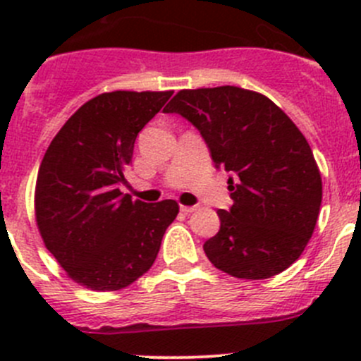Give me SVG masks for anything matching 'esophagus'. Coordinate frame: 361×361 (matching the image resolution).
I'll return each mask as SVG.
<instances>
[{
	"mask_svg": "<svg viewBox=\"0 0 361 361\" xmlns=\"http://www.w3.org/2000/svg\"><path fill=\"white\" fill-rule=\"evenodd\" d=\"M180 209L183 211V213L190 214V213H194V211H197V206H183V204H181Z\"/></svg>",
	"mask_w": 361,
	"mask_h": 361,
	"instance_id": "obj_1",
	"label": "esophagus"
}]
</instances>
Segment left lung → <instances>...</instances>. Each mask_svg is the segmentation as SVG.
Masks as SVG:
<instances>
[{"label":"left lung","instance_id":"left-lung-1","mask_svg":"<svg viewBox=\"0 0 361 361\" xmlns=\"http://www.w3.org/2000/svg\"><path fill=\"white\" fill-rule=\"evenodd\" d=\"M166 113L190 120L228 178L231 211L204 243L211 264L239 279H267L307 246L322 206L319 167L304 134L278 104L234 85L183 89Z\"/></svg>","mask_w":361,"mask_h":361}]
</instances>
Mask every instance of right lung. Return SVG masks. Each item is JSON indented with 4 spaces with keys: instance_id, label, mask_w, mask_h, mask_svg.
<instances>
[{
    "instance_id": "right-lung-1",
    "label": "right lung",
    "mask_w": 361,
    "mask_h": 361,
    "mask_svg": "<svg viewBox=\"0 0 361 361\" xmlns=\"http://www.w3.org/2000/svg\"><path fill=\"white\" fill-rule=\"evenodd\" d=\"M171 94H99L69 116L43 155L35 188L36 225L68 278L85 288L115 292L141 278L180 211L173 199L147 204L118 188L137 133Z\"/></svg>"
}]
</instances>
